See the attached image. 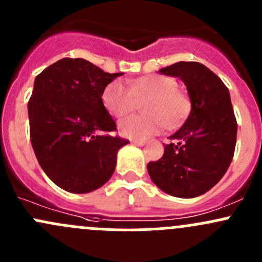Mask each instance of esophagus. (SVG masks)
I'll list each match as a JSON object with an SVG mask.
<instances>
[{"instance_id":"obj_1","label":"esophagus","mask_w":262,"mask_h":262,"mask_svg":"<svg viewBox=\"0 0 262 262\" xmlns=\"http://www.w3.org/2000/svg\"><path fill=\"white\" fill-rule=\"evenodd\" d=\"M132 143L136 144V146L143 147L144 144H146V141H141V139H133V141H132Z\"/></svg>"}]
</instances>
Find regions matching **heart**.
Instances as JSON below:
<instances>
[{
    "instance_id": "b5f03b06",
    "label": "heart",
    "mask_w": 262,
    "mask_h": 262,
    "mask_svg": "<svg viewBox=\"0 0 262 262\" xmlns=\"http://www.w3.org/2000/svg\"><path fill=\"white\" fill-rule=\"evenodd\" d=\"M105 107L115 118L129 114L144 101L146 114L132 115L119 123V133L126 138L144 139L165 126H173L187 112V99L178 91V82L165 76H146L125 82L114 81L102 94Z\"/></svg>"
}]
</instances>
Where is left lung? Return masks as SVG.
I'll list each match as a JSON object with an SVG mask.
<instances>
[{"label":"left lung","mask_w":262,"mask_h":262,"mask_svg":"<svg viewBox=\"0 0 262 262\" xmlns=\"http://www.w3.org/2000/svg\"><path fill=\"white\" fill-rule=\"evenodd\" d=\"M158 72L184 82L191 110L162 157L148 163V173L166 194L200 196L223 178L234 155L237 121L229 91L202 63L178 62Z\"/></svg>","instance_id":"8db88e82"}]
</instances>
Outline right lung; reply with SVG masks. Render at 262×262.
I'll list each match as a JSON object with an SVG mask.
<instances>
[{
	"label": "right lung",
	"mask_w": 262,
	"mask_h": 262,
	"mask_svg": "<svg viewBox=\"0 0 262 262\" xmlns=\"http://www.w3.org/2000/svg\"><path fill=\"white\" fill-rule=\"evenodd\" d=\"M107 73L82 58H63L34 81L28 104L30 141L47 176L60 189L86 194L110 180L129 141L109 136L116 124L102 102Z\"/></svg>",
	"instance_id": "add662e5"
}]
</instances>
